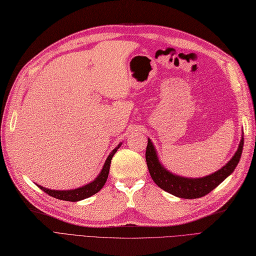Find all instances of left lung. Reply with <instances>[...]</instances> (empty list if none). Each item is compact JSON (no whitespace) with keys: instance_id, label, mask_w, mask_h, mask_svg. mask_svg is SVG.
I'll list each match as a JSON object with an SVG mask.
<instances>
[{"instance_id":"obj_1","label":"left lung","mask_w":256,"mask_h":256,"mask_svg":"<svg viewBox=\"0 0 256 256\" xmlns=\"http://www.w3.org/2000/svg\"><path fill=\"white\" fill-rule=\"evenodd\" d=\"M242 148L244 138L240 140L238 150L234 154L233 158L224 167H222L220 170L208 176L201 178H182L167 171L158 162V155H156L150 139H148L146 160L151 178L158 187L164 189V192L178 198H183V199H196V198H201L210 194L234 171L239 160H240Z\"/></svg>"}]
</instances>
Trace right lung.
Masks as SVG:
<instances>
[{
    "mask_svg": "<svg viewBox=\"0 0 256 256\" xmlns=\"http://www.w3.org/2000/svg\"><path fill=\"white\" fill-rule=\"evenodd\" d=\"M120 144L116 148V149H114L112 152L108 155V158H107L103 169L101 171L100 174L98 176L88 185H85L80 188L78 189H74V190H52V189H46L42 186H39L41 190H44L46 194H48V196H54L56 199L58 200H64V201H71V202H76V201H80V200H83L86 199V198L92 196V194H96L98 192L101 190V188L104 186L107 176H108V172H110V162H112V156L114 155V153L117 152V150L119 149Z\"/></svg>",
    "mask_w": 256,
    "mask_h": 256,
    "instance_id": "obj_1",
    "label": "right lung"
}]
</instances>
